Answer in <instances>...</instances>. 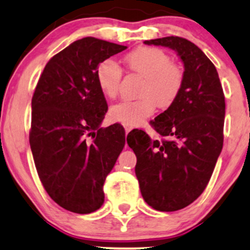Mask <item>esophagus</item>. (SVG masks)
<instances>
[{
    "label": "esophagus",
    "mask_w": 250,
    "mask_h": 250,
    "mask_svg": "<svg viewBox=\"0 0 250 250\" xmlns=\"http://www.w3.org/2000/svg\"><path fill=\"white\" fill-rule=\"evenodd\" d=\"M131 130V127H125V134H128Z\"/></svg>",
    "instance_id": "obj_1"
}]
</instances>
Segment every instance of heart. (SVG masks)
Returning a JSON list of instances; mask_svg holds the SVG:
<instances>
[{
  "mask_svg": "<svg viewBox=\"0 0 250 250\" xmlns=\"http://www.w3.org/2000/svg\"><path fill=\"white\" fill-rule=\"evenodd\" d=\"M131 70L145 77L137 100H123L111 105L109 116L128 127L139 125L156 111V107L169 108L179 97L185 81L183 69L171 62L165 50L154 47L137 48L125 56ZM96 80L100 89L109 99L119 94L122 69L111 59L99 64Z\"/></svg>",
  "mask_w": 250,
  "mask_h": 250,
  "instance_id": "1",
  "label": "heart"
}]
</instances>
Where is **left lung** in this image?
<instances>
[{"label":"left lung","instance_id":"left-lung-1","mask_svg":"<svg viewBox=\"0 0 250 250\" xmlns=\"http://www.w3.org/2000/svg\"><path fill=\"white\" fill-rule=\"evenodd\" d=\"M145 43L175 50L185 65L179 97L151 121L162 139L141 129L127 136L142 197L156 210L175 211L193 203L210 180L223 146L225 94L213 62L193 42L168 36Z\"/></svg>","mask_w":250,"mask_h":250}]
</instances>
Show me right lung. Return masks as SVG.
<instances>
[{
    "mask_svg": "<svg viewBox=\"0 0 250 250\" xmlns=\"http://www.w3.org/2000/svg\"><path fill=\"white\" fill-rule=\"evenodd\" d=\"M125 49L95 37L77 40L45 64L31 100L37 174L51 199L73 213L103 205L105 177L125 147L120 123L100 127L108 104L96 80L100 63Z\"/></svg>",
    "mask_w": 250,
    "mask_h": 250,
    "instance_id": "obj_1",
    "label": "right lung"
}]
</instances>
